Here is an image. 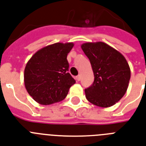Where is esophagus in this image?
<instances>
[{"label": "esophagus", "instance_id": "1", "mask_svg": "<svg viewBox=\"0 0 146 146\" xmlns=\"http://www.w3.org/2000/svg\"><path fill=\"white\" fill-rule=\"evenodd\" d=\"M76 80H77V81H80V80H81V76L78 75L76 77Z\"/></svg>", "mask_w": 146, "mask_h": 146}]
</instances>
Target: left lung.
<instances>
[{"instance_id":"obj_1","label":"left lung","mask_w":146,"mask_h":146,"mask_svg":"<svg viewBox=\"0 0 146 146\" xmlns=\"http://www.w3.org/2000/svg\"><path fill=\"white\" fill-rule=\"evenodd\" d=\"M91 63L95 80L85 89L87 100L102 108H108L124 96L130 80V68L118 50L102 42L81 45Z\"/></svg>"}]
</instances>
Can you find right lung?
I'll return each mask as SVG.
<instances>
[{"label": "right lung", "instance_id": "obj_1", "mask_svg": "<svg viewBox=\"0 0 146 146\" xmlns=\"http://www.w3.org/2000/svg\"><path fill=\"white\" fill-rule=\"evenodd\" d=\"M73 43H54L38 50L24 70V83L29 96L38 104L48 105L61 102L75 80L68 73L66 57Z\"/></svg>", "mask_w": 146, "mask_h": 146}]
</instances>
